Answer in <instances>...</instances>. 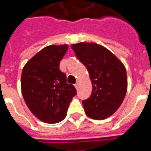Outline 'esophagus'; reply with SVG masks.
Instances as JSON below:
<instances>
[{
	"label": "esophagus",
	"mask_w": 151,
	"mask_h": 151,
	"mask_svg": "<svg viewBox=\"0 0 151 151\" xmlns=\"http://www.w3.org/2000/svg\"><path fill=\"white\" fill-rule=\"evenodd\" d=\"M78 84H79V83H78V82H77V83H76L75 85H74V86H75V88H77V89H78Z\"/></svg>",
	"instance_id": "1"
}]
</instances>
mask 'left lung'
<instances>
[{
    "label": "left lung",
    "mask_w": 151,
    "mask_h": 151,
    "mask_svg": "<svg viewBox=\"0 0 151 151\" xmlns=\"http://www.w3.org/2000/svg\"><path fill=\"white\" fill-rule=\"evenodd\" d=\"M71 48L92 81V93L82 101L86 114L94 119H106L119 109L126 95L125 67L111 51L96 43L80 42Z\"/></svg>",
    "instance_id": "obj_1"
}]
</instances>
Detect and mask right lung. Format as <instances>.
Wrapping results in <instances>:
<instances>
[{
    "instance_id": "right-lung-1",
    "label": "right lung",
    "mask_w": 151,
    "mask_h": 151,
    "mask_svg": "<svg viewBox=\"0 0 151 151\" xmlns=\"http://www.w3.org/2000/svg\"><path fill=\"white\" fill-rule=\"evenodd\" d=\"M68 45H51L32 57L23 69L21 91L25 103L41 121L56 124L66 116L75 87L59 69Z\"/></svg>"
}]
</instances>
